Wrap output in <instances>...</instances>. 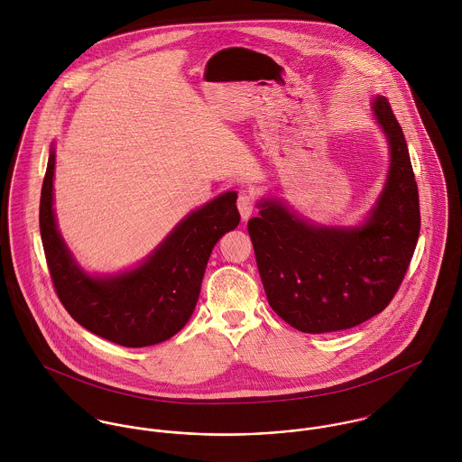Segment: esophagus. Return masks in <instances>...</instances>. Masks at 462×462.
<instances>
[{
	"label": "esophagus",
	"mask_w": 462,
	"mask_h": 462,
	"mask_svg": "<svg viewBox=\"0 0 462 462\" xmlns=\"http://www.w3.org/2000/svg\"><path fill=\"white\" fill-rule=\"evenodd\" d=\"M236 204H238V211H240V215H242V220H249L251 215H253L254 209H256L254 196H251V194H247V192H242V194L238 196Z\"/></svg>",
	"instance_id": "esophagus-1"
}]
</instances>
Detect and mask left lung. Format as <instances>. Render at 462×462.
Here are the masks:
<instances>
[{
  "mask_svg": "<svg viewBox=\"0 0 462 462\" xmlns=\"http://www.w3.org/2000/svg\"><path fill=\"white\" fill-rule=\"evenodd\" d=\"M372 108L392 163L363 226H315L275 199L262 200L260 217L247 226L270 308L302 332L350 329L379 315L416 249L418 185L403 132L386 97H375Z\"/></svg>",
  "mask_w": 462,
  "mask_h": 462,
  "instance_id": "1",
  "label": "left lung"
}]
</instances>
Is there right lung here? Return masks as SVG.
Listing matches in <instances>:
<instances>
[{
    "mask_svg": "<svg viewBox=\"0 0 462 462\" xmlns=\"http://www.w3.org/2000/svg\"><path fill=\"white\" fill-rule=\"evenodd\" d=\"M55 151L41 192V236L55 291L87 330L123 346L172 337L190 320L215 244L240 224L236 192H226L187 215L158 249L130 272L88 275L74 262L53 211Z\"/></svg>",
    "mask_w": 462,
    "mask_h": 462,
    "instance_id": "right-lung-1",
    "label": "right lung"
}]
</instances>
